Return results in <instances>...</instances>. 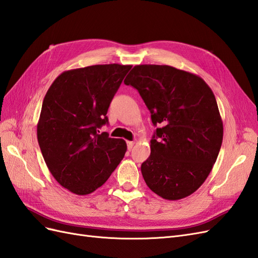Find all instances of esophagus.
<instances>
[{
  "label": "esophagus",
  "mask_w": 258,
  "mask_h": 258,
  "mask_svg": "<svg viewBox=\"0 0 258 258\" xmlns=\"http://www.w3.org/2000/svg\"><path fill=\"white\" fill-rule=\"evenodd\" d=\"M133 146H134V142H127V149L128 150H132Z\"/></svg>",
  "instance_id": "esophagus-1"
}]
</instances>
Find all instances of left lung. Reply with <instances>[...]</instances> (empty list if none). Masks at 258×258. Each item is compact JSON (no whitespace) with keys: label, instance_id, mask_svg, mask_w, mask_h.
Segmentation results:
<instances>
[{"label":"left lung","instance_id":"left-lung-1","mask_svg":"<svg viewBox=\"0 0 258 258\" xmlns=\"http://www.w3.org/2000/svg\"><path fill=\"white\" fill-rule=\"evenodd\" d=\"M140 92L160 125L142 174L168 201L193 194L207 179L222 144L223 124L213 90L198 75L169 65H136L124 81Z\"/></svg>","mask_w":258,"mask_h":258}]
</instances>
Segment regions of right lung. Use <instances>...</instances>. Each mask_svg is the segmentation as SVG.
Returning a JSON list of instances; mask_svg holds the SVG:
<instances>
[{
    "label": "right lung",
    "mask_w": 258,
    "mask_h": 258,
    "mask_svg": "<svg viewBox=\"0 0 258 258\" xmlns=\"http://www.w3.org/2000/svg\"><path fill=\"white\" fill-rule=\"evenodd\" d=\"M131 68L102 64L65 71L44 96L38 143L51 174L72 193L95 192L126 153L124 140L98 128L108 123L111 100Z\"/></svg>",
    "instance_id": "obj_1"
}]
</instances>
